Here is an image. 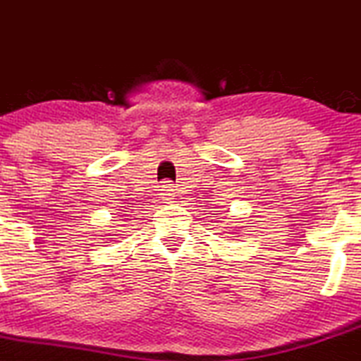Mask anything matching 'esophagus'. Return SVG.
Masks as SVG:
<instances>
[{
	"label": "esophagus",
	"instance_id": "34e87169",
	"mask_svg": "<svg viewBox=\"0 0 361 361\" xmlns=\"http://www.w3.org/2000/svg\"><path fill=\"white\" fill-rule=\"evenodd\" d=\"M160 195H162L164 201H169V199H173L174 197L173 183H169V181H164V183L160 185Z\"/></svg>",
	"mask_w": 361,
	"mask_h": 361
}]
</instances>
